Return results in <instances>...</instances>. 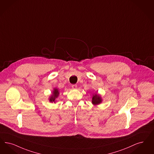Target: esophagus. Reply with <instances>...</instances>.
<instances>
[{"instance_id":"obj_1","label":"esophagus","mask_w":154,"mask_h":154,"mask_svg":"<svg viewBox=\"0 0 154 154\" xmlns=\"http://www.w3.org/2000/svg\"><path fill=\"white\" fill-rule=\"evenodd\" d=\"M72 89H76L77 88V85H75V84L72 85Z\"/></svg>"}]
</instances>
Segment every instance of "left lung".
I'll list each match as a JSON object with an SVG mask.
<instances>
[{"mask_svg":"<svg viewBox=\"0 0 154 154\" xmlns=\"http://www.w3.org/2000/svg\"><path fill=\"white\" fill-rule=\"evenodd\" d=\"M103 101V99L99 94H97L96 93H94L93 94L92 100V103L93 105H97L100 104H101Z\"/></svg>","mask_w":154,"mask_h":154,"instance_id":"left-lung-1","label":"left lung"}]
</instances>
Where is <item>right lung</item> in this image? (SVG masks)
I'll return each mask as SVG.
<instances>
[{
	"label": "right lung",
	"mask_w": 154,
	"mask_h": 154,
	"mask_svg": "<svg viewBox=\"0 0 154 154\" xmlns=\"http://www.w3.org/2000/svg\"><path fill=\"white\" fill-rule=\"evenodd\" d=\"M59 94H60L59 90L57 88H54L53 89V91H52V94L50 95V96L49 98V100L50 102L51 103H55L56 99L58 98Z\"/></svg>",
	"instance_id": "add662e5"
}]
</instances>
